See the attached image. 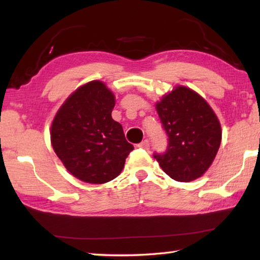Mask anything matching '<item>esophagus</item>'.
Wrapping results in <instances>:
<instances>
[{
  "label": "esophagus",
  "instance_id": "esophagus-1",
  "mask_svg": "<svg viewBox=\"0 0 260 260\" xmlns=\"http://www.w3.org/2000/svg\"><path fill=\"white\" fill-rule=\"evenodd\" d=\"M138 147L139 148H142V149H146V150H148V149H149V141L148 140L142 141V142H141Z\"/></svg>",
  "mask_w": 260,
  "mask_h": 260
}]
</instances>
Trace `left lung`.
<instances>
[{"mask_svg": "<svg viewBox=\"0 0 260 260\" xmlns=\"http://www.w3.org/2000/svg\"><path fill=\"white\" fill-rule=\"evenodd\" d=\"M169 146L155 153L161 170L175 181L201 178L212 164L221 143V126L209 103L195 90L174 87L156 103Z\"/></svg>", "mask_w": 260, "mask_h": 260, "instance_id": "1", "label": "left lung"}]
</instances>
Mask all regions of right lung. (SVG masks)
Masks as SVG:
<instances>
[{
    "instance_id": "add662e5",
    "label": "right lung",
    "mask_w": 260,
    "mask_h": 260,
    "mask_svg": "<svg viewBox=\"0 0 260 260\" xmlns=\"http://www.w3.org/2000/svg\"><path fill=\"white\" fill-rule=\"evenodd\" d=\"M116 96L104 82L93 80L65 100L51 122L54 151L73 177L101 184L117 178L134 147L111 112Z\"/></svg>"
}]
</instances>
